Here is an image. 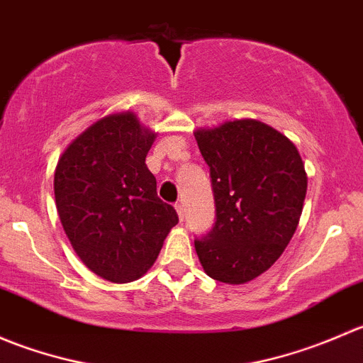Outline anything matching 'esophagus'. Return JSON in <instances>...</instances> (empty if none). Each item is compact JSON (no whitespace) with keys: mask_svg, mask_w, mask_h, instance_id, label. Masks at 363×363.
I'll return each instance as SVG.
<instances>
[{"mask_svg":"<svg viewBox=\"0 0 363 363\" xmlns=\"http://www.w3.org/2000/svg\"><path fill=\"white\" fill-rule=\"evenodd\" d=\"M175 211H177V214H179V219H184V205L182 203H175Z\"/></svg>","mask_w":363,"mask_h":363,"instance_id":"1","label":"esophagus"}]
</instances>
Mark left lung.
I'll list each match as a JSON object with an SVG mask.
<instances>
[{
	"mask_svg": "<svg viewBox=\"0 0 363 363\" xmlns=\"http://www.w3.org/2000/svg\"><path fill=\"white\" fill-rule=\"evenodd\" d=\"M211 168L216 223L195 240L205 274L246 284L277 262L302 216L307 174L294 142L256 119L195 131Z\"/></svg>",
	"mask_w": 363,
	"mask_h": 363,
	"instance_id": "left-lung-1",
	"label": "left lung"
}]
</instances>
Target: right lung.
Returning <instances> with one entry per match:
<instances>
[{"mask_svg":"<svg viewBox=\"0 0 363 363\" xmlns=\"http://www.w3.org/2000/svg\"><path fill=\"white\" fill-rule=\"evenodd\" d=\"M156 135L135 112L108 113L69 142L54 172L69 244L87 269L112 283L140 279L179 221L145 164Z\"/></svg>","mask_w":363,"mask_h":363,"instance_id":"1","label":"right lung"}]
</instances>
